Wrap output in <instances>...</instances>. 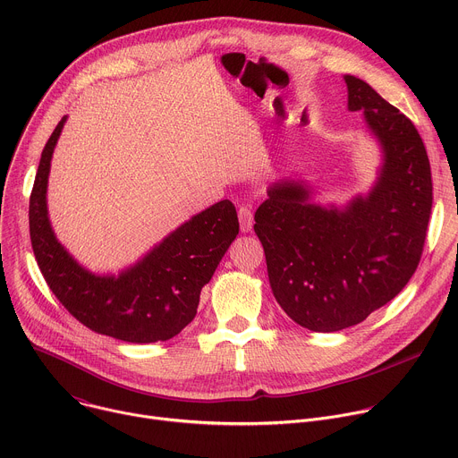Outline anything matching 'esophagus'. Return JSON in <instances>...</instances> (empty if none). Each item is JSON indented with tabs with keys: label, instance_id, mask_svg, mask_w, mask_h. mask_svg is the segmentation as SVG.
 Masks as SVG:
<instances>
[{
	"label": "esophagus",
	"instance_id": "obj_1",
	"mask_svg": "<svg viewBox=\"0 0 458 458\" xmlns=\"http://www.w3.org/2000/svg\"><path fill=\"white\" fill-rule=\"evenodd\" d=\"M239 223H241V230L244 233L251 232V226H253V214L248 207H241L239 208Z\"/></svg>",
	"mask_w": 458,
	"mask_h": 458
}]
</instances>
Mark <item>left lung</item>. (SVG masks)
I'll return each mask as SVG.
<instances>
[{"instance_id": "1", "label": "left lung", "mask_w": 458, "mask_h": 458, "mask_svg": "<svg viewBox=\"0 0 458 458\" xmlns=\"http://www.w3.org/2000/svg\"><path fill=\"white\" fill-rule=\"evenodd\" d=\"M348 110L362 112L380 152L368 193L320 205L304 179H281L255 212L268 279L286 315L330 334L362 322L415 274L433 203L429 159L415 124L346 74Z\"/></svg>"}]
</instances>
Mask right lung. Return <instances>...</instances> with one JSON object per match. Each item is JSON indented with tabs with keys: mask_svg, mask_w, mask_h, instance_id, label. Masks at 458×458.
Wrapping results in <instances>:
<instances>
[{
	"mask_svg": "<svg viewBox=\"0 0 458 458\" xmlns=\"http://www.w3.org/2000/svg\"><path fill=\"white\" fill-rule=\"evenodd\" d=\"M67 119L57 123L41 152L30 193L38 267L59 302L92 332L134 344L168 341L193 320L201 290L237 237L235 207L225 199L191 216L117 274L85 268L57 241L47 207L50 161Z\"/></svg>",
	"mask_w": 458,
	"mask_h": 458,
	"instance_id": "1",
	"label": "right lung"
}]
</instances>
